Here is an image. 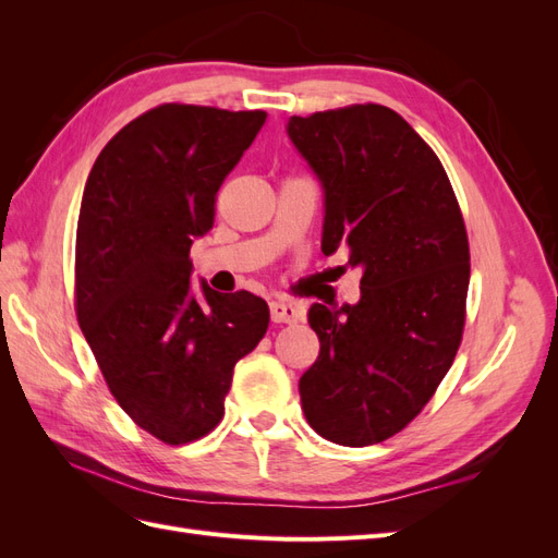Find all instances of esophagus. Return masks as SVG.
<instances>
[{"label": "esophagus", "instance_id": "34e87169", "mask_svg": "<svg viewBox=\"0 0 558 558\" xmlns=\"http://www.w3.org/2000/svg\"><path fill=\"white\" fill-rule=\"evenodd\" d=\"M269 314H272L275 324H298L302 318L295 305H291V302H279V300H275L272 305H269Z\"/></svg>", "mask_w": 558, "mask_h": 558}]
</instances>
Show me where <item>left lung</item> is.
<instances>
[{
    "label": "left lung",
    "mask_w": 558,
    "mask_h": 558,
    "mask_svg": "<svg viewBox=\"0 0 558 558\" xmlns=\"http://www.w3.org/2000/svg\"><path fill=\"white\" fill-rule=\"evenodd\" d=\"M289 137L324 185L320 248L363 267L356 305L310 310L320 351L300 377L302 410L335 445H377L426 408L461 347L463 214L440 158L393 109L293 116Z\"/></svg>",
    "instance_id": "1"
}]
</instances>
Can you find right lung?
Masks as SVG:
<instances>
[{"label":"right lung","instance_id":"add662e5","mask_svg":"<svg viewBox=\"0 0 558 558\" xmlns=\"http://www.w3.org/2000/svg\"><path fill=\"white\" fill-rule=\"evenodd\" d=\"M265 116L160 105L113 134L83 191L78 326L116 402L165 445L221 424L232 369L269 324L248 291L191 293V244L214 228L216 193Z\"/></svg>","mask_w":558,"mask_h":558}]
</instances>
